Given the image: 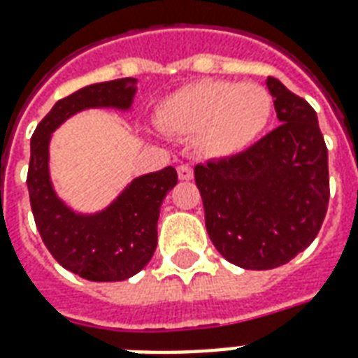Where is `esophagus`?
<instances>
[{
	"label": "esophagus",
	"mask_w": 358,
	"mask_h": 358,
	"mask_svg": "<svg viewBox=\"0 0 358 358\" xmlns=\"http://www.w3.org/2000/svg\"><path fill=\"white\" fill-rule=\"evenodd\" d=\"M178 178L180 180H192L193 178V169L189 165H180L178 166Z\"/></svg>",
	"instance_id": "obj_1"
}]
</instances>
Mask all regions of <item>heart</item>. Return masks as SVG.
<instances>
[{
  "label": "heart",
  "instance_id": "heart-1",
  "mask_svg": "<svg viewBox=\"0 0 358 358\" xmlns=\"http://www.w3.org/2000/svg\"><path fill=\"white\" fill-rule=\"evenodd\" d=\"M273 112L266 87L201 79L163 100L157 125L178 136H195L203 153L231 157L258 138Z\"/></svg>",
  "mask_w": 358,
  "mask_h": 358
}]
</instances>
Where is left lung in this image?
<instances>
[{
	"label": "left lung",
	"mask_w": 358,
	"mask_h": 358,
	"mask_svg": "<svg viewBox=\"0 0 358 358\" xmlns=\"http://www.w3.org/2000/svg\"><path fill=\"white\" fill-rule=\"evenodd\" d=\"M280 125L233 157L195 166L213 245L243 269L285 266L313 243L327 216L328 150L317 113L267 78Z\"/></svg>",
	"instance_id": "obj_1"
}]
</instances>
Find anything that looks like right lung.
<instances>
[{"instance_id":"right-lung-1","label":"right lung","mask_w":358,"mask_h":358,"mask_svg":"<svg viewBox=\"0 0 358 358\" xmlns=\"http://www.w3.org/2000/svg\"><path fill=\"white\" fill-rule=\"evenodd\" d=\"M136 79H113L79 89L58 100L31 134L28 193L38 231L52 258L71 273L96 282L136 275L157 246V220L166 193L178 182L172 166L134 178L112 205L96 214L73 213L58 199L49 176L52 131L87 108L129 110Z\"/></svg>"}]
</instances>
